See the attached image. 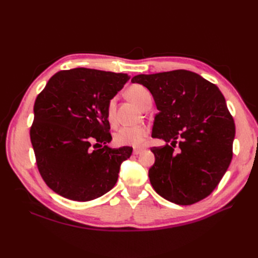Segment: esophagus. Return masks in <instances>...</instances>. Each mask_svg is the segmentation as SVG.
Wrapping results in <instances>:
<instances>
[{
    "mask_svg": "<svg viewBox=\"0 0 258 258\" xmlns=\"http://www.w3.org/2000/svg\"><path fill=\"white\" fill-rule=\"evenodd\" d=\"M143 152H144L143 148H135V150H134V154L135 155H140V154L143 153Z\"/></svg>",
    "mask_w": 258,
    "mask_h": 258,
    "instance_id": "34e87169",
    "label": "esophagus"
}]
</instances>
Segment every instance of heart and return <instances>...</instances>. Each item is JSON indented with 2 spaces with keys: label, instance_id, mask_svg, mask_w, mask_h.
I'll return each mask as SVG.
<instances>
[{
  "label": "heart",
  "instance_id": "1",
  "mask_svg": "<svg viewBox=\"0 0 258 258\" xmlns=\"http://www.w3.org/2000/svg\"><path fill=\"white\" fill-rule=\"evenodd\" d=\"M128 98L138 106L143 107L147 102L152 101L150 91L141 85H134L127 91ZM107 118L113 123L115 121L114 116V100H112L107 106ZM148 135V129L145 126H132L121 127L114 136V142L118 146H134L139 147L144 142Z\"/></svg>",
  "mask_w": 258,
  "mask_h": 258
}]
</instances>
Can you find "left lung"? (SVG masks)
Segmentation results:
<instances>
[{
    "label": "left lung",
    "instance_id": "8db88e82",
    "mask_svg": "<svg viewBox=\"0 0 258 258\" xmlns=\"http://www.w3.org/2000/svg\"><path fill=\"white\" fill-rule=\"evenodd\" d=\"M131 82L152 93L159 111L152 137L167 143L151 150L155 163L148 176L155 191L179 206L208 197L230 165L236 134L222 92L187 70L140 74Z\"/></svg>",
    "mask_w": 258,
    "mask_h": 258
}]
</instances>
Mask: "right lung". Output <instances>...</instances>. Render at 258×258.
<instances>
[{
    "label": "right lung",
    "instance_id": "1",
    "mask_svg": "<svg viewBox=\"0 0 258 258\" xmlns=\"http://www.w3.org/2000/svg\"><path fill=\"white\" fill-rule=\"evenodd\" d=\"M129 79L76 68L54 74L37 96L31 143L43 179L60 196L89 201L115 186L132 147L107 146V106Z\"/></svg>",
    "mask_w": 258,
    "mask_h": 258
}]
</instances>
